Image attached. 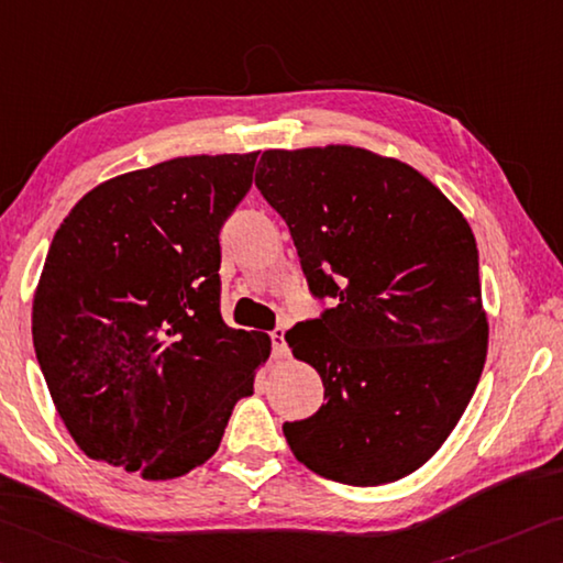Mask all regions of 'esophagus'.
Wrapping results in <instances>:
<instances>
[{
  "instance_id": "34e87169",
  "label": "esophagus",
  "mask_w": 563,
  "mask_h": 563,
  "mask_svg": "<svg viewBox=\"0 0 563 563\" xmlns=\"http://www.w3.org/2000/svg\"><path fill=\"white\" fill-rule=\"evenodd\" d=\"M272 339V353L276 358H284L289 353V346H287V339H284V329H274L269 333Z\"/></svg>"
}]
</instances>
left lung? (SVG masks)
Instances as JSON below:
<instances>
[{
	"label": "left lung",
	"mask_w": 563,
	"mask_h": 563,
	"mask_svg": "<svg viewBox=\"0 0 563 563\" xmlns=\"http://www.w3.org/2000/svg\"><path fill=\"white\" fill-rule=\"evenodd\" d=\"M254 185L287 222L319 319L287 331L323 406L284 422L294 457L353 487L435 455L485 368L477 242L410 165L363 147L264 151Z\"/></svg>",
	"instance_id": "obj_1"
}]
</instances>
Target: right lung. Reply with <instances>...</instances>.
Listing matches in <instances>:
<instances>
[{"mask_svg": "<svg viewBox=\"0 0 563 563\" xmlns=\"http://www.w3.org/2000/svg\"><path fill=\"white\" fill-rule=\"evenodd\" d=\"M246 155H192L86 192L54 234L32 336L38 368L91 460L173 479L210 460L269 358L220 313V230L250 192Z\"/></svg>", "mask_w": 563, "mask_h": 563, "instance_id": "1", "label": "right lung"}]
</instances>
